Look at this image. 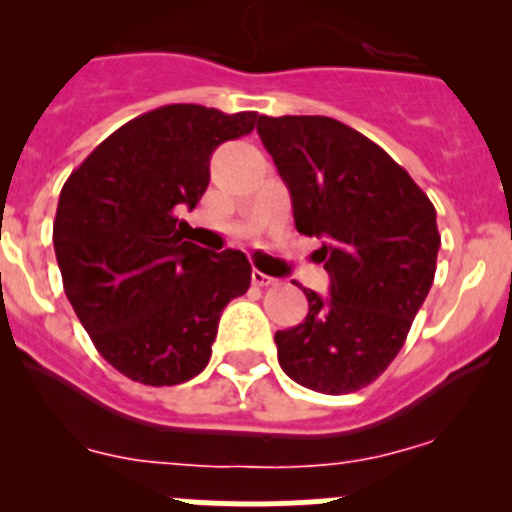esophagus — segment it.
<instances>
[{
  "mask_svg": "<svg viewBox=\"0 0 512 512\" xmlns=\"http://www.w3.org/2000/svg\"><path fill=\"white\" fill-rule=\"evenodd\" d=\"M252 285L270 287V285H275V277H270V275H265V272L255 270V272H252Z\"/></svg>",
  "mask_w": 512,
  "mask_h": 512,
  "instance_id": "34e87169",
  "label": "esophagus"
}]
</instances>
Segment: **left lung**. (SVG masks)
I'll list each match as a JSON object with an SVG mask.
<instances>
[{
	"instance_id": "8db88e82",
	"label": "left lung",
	"mask_w": 512,
	"mask_h": 512,
	"mask_svg": "<svg viewBox=\"0 0 512 512\" xmlns=\"http://www.w3.org/2000/svg\"><path fill=\"white\" fill-rule=\"evenodd\" d=\"M257 133L292 198L294 227L319 237L329 297L275 334L282 371L319 394H352L404 347L436 275V208L384 148L327 116H260Z\"/></svg>"
}]
</instances>
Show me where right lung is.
<instances>
[{
	"mask_svg": "<svg viewBox=\"0 0 512 512\" xmlns=\"http://www.w3.org/2000/svg\"><path fill=\"white\" fill-rule=\"evenodd\" d=\"M255 111L170 103L113 131L69 175L54 220L64 292L98 354L128 379L175 386L208 366L227 302L247 292L245 252L183 240L220 143L252 133Z\"/></svg>",
	"mask_w": 512,
	"mask_h": 512,
	"instance_id": "add662e5",
	"label": "right lung"
}]
</instances>
